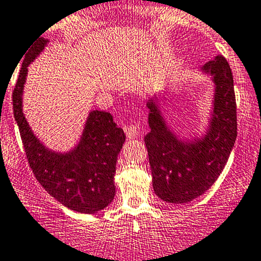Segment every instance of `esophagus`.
<instances>
[{"label":"esophagus","instance_id":"esophagus-1","mask_svg":"<svg viewBox=\"0 0 261 261\" xmlns=\"http://www.w3.org/2000/svg\"><path fill=\"white\" fill-rule=\"evenodd\" d=\"M123 130H125L126 136L128 139H135L138 138L139 135V130L135 125H127V126H123Z\"/></svg>","mask_w":261,"mask_h":261}]
</instances>
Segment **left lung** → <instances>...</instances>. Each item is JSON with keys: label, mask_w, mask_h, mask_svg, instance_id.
<instances>
[{"label": "left lung", "mask_w": 261, "mask_h": 261, "mask_svg": "<svg viewBox=\"0 0 261 261\" xmlns=\"http://www.w3.org/2000/svg\"><path fill=\"white\" fill-rule=\"evenodd\" d=\"M202 70L212 75L216 86L213 115L202 139L179 140L168 128L152 99L147 103L150 133L144 140L152 188L169 203H187L203 194L220 177L238 136L233 77L227 60L217 55Z\"/></svg>", "instance_id": "obj_1"}]
</instances>
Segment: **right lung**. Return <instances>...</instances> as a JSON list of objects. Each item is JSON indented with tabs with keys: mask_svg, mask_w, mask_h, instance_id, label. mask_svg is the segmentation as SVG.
Masks as SVG:
<instances>
[{
	"mask_svg": "<svg viewBox=\"0 0 261 261\" xmlns=\"http://www.w3.org/2000/svg\"><path fill=\"white\" fill-rule=\"evenodd\" d=\"M46 44L48 39L40 36L23 55L12 92L15 120L28 162L39 183L68 208L94 213L109 206L115 197L116 162L125 141V134L114 122L111 114L96 110L89 114L80 144L72 151L67 154L50 151L38 140L22 112V89L28 65L43 51Z\"/></svg>",
	"mask_w": 261,
	"mask_h": 261,
	"instance_id": "add662e5",
	"label": "right lung"
}]
</instances>
